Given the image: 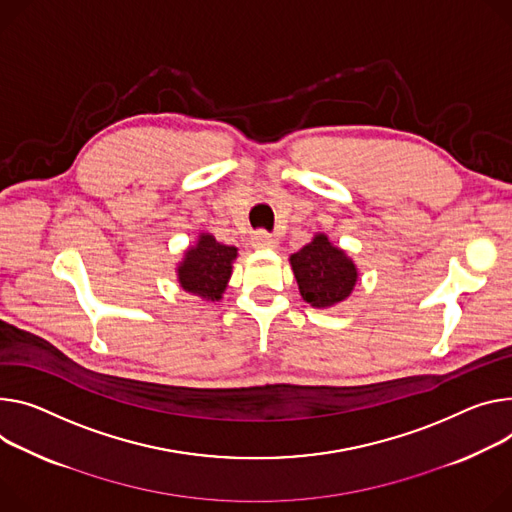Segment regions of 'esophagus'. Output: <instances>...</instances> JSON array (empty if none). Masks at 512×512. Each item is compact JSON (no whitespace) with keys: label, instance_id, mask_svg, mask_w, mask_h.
Here are the masks:
<instances>
[{"label":"esophagus","instance_id":"obj_1","mask_svg":"<svg viewBox=\"0 0 512 512\" xmlns=\"http://www.w3.org/2000/svg\"><path fill=\"white\" fill-rule=\"evenodd\" d=\"M251 241H253V247H257V249H269L275 245V239L269 235L267 230H257Z\"/></svg>","mask_w":512,"mask_h":512}]
</instances>
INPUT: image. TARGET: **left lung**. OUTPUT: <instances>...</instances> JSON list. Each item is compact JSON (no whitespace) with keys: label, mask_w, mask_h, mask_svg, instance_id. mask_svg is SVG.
Returning <instances> with one entry per match:
<instances>
[{"label":"left lung","mask_w":512,"mask_h":512,"mask_svg":"<svg viewBox=\"0 0 512 512\" xmlns=\"http://www.w3.org/2000/svg\"><path fill=\"white\" fill-rule=\"evenodd\" d=\"M302 298L314 308H331L349 298L357 284V267L324 232L290 257Z\"/></svg>","instance_id":"1"}]
</instances>
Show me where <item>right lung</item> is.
<instances>
[{
    "label": "right lung",
    "mask_w": 512,
    "mask_h": 512,
    "mask_svg": "<svg viewBox=\"0 0 512 512\" xmlns=\"http://www.w3.org/2000/svg\"><path fill=\"white\" fill-rule=\"evenodd\" d=\"M235 259L237 247L222 245L208 232H202L198 243L185 251L177 267L179 286L204 300L218 302L230 280Z\"/></svg>",
    "instance_id": "obj_1"
}]
</instances>
